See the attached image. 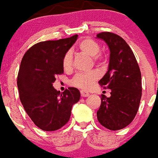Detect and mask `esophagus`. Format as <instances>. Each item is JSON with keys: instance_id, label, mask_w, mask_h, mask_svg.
<instances>
[{"instance_id": "obj_1", "label": "esophagus", "mask_w": 158, "mask_h": 158, "mask_svg": "<svg viewBox=\"0 0 158 158\" xmlns=\"http://www.w3.org/2000/svg\"><path fill=\"white\" fill-rule=\"evenodd\" d=\"M89 95H90V93H89V92H85V91H83V90H81V97H88Z\"/></svg>"}]
</instances>
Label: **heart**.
Instances as JSON below:
<instances>
[{
	"mask_svg": "<svg viewBox=\"0 0 158 158\" xmlns=\"http://www.w3.org/2000/svg\"><path fill=\"white\" fill-rule=\"evenodd\" d=\"M78 50L84 54L93 57L96 63L102 64L104 62V56L99 54L101 47L99 43L92 38H85L79 42L77 45ZM72 52L68 51L65 53L62 58V66L66 72H69L72 69ZM100 74L97 71L85 72V73H77L71 80V85L78 88L87 90L91 88L96 81L99 79Z\"/></svg>",
	"mask_w": 158,
	"mask_h": 158,
	"instance_id": "heart-1",
	"label": "heart"
}]
</instances>
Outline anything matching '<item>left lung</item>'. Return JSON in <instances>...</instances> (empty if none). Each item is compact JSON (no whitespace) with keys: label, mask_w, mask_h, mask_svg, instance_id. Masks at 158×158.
<instances>
[{"label":"left lung","mask_w":158,"mask_h":158,"mask_svg":"<svg viewBox=\"0 0 158 158\" xmlns=\"http://www.w3.org/2000/svg\"><path fill=\"white\" fill-rule=\"evenodd\" d=\"M110 49L108 71L98 83L111 90V97L101 96L97 120L106 128L117 131L132 122L142 97V76L133 52L125 40L112 32L98 33Z\"/></svg>","instance_id":"8db88e82"}]
</instances>
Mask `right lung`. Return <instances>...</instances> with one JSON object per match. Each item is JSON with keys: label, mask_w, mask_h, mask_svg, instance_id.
<instances>
[{"label": "right lung", "mask_w": 158, "mask_h": 158, "mask_svg": "<svg viewBox=\"0 0 158 158\" xmlns=\"http://www.w3.org/2000/svg\"><path fill=\"white\" fill-rule=\"evenodd\" d=\"M77 39V35L56 41H41L25 53L17 76L19 96L25 111L43 131L58 130L68 123L72 106L80 92L68 87L62 93L52 83L64 72L62 58Z\"/></svg>", "instance_id": "1"}]
</instances>
